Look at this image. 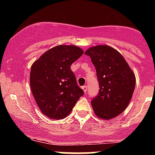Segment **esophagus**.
<instances>
[{
	"label": "esophagus",
	"mask_w": 155,
	"mask_h": 155,
	"mask_svg": "<svg viewBox=\"0 0 155 155\" xmlns=\"http://www.w3.org/2000/svg\"><path fill=\"white\" fill-rule=\"evenodd\" d=\"M82 90L84 91V92H85H85H87V86H86V85H85V86H82Z\"/></svg>",
	"instance_id": "34e87169"
}]
</instances>
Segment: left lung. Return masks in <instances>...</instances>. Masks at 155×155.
<instances>
[{
	"label": "left lung",
	"mask_w": 155,
	"mask_h": 155,
	"mask_svg": "<svg viewBox=\"0 0 155 155\" xmlns=\"http://www.w3.org/2000/svg\"><path fill=\"white\" fill-rule=\"evenodd\" d=\"M96 68L99 93L92 99L94 112L104 120L118 116L127 107L136 85V77L125 59L107 45L93 46L85 52Z\"/></svg>",
	"instance_id": "8db88e82"
}]
</instances>
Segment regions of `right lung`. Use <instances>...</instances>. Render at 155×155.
<instances>
[{
    "mask_svg": "<svg viewBox=\"0 0 155 155\" xmlns=\"http://www.w3.org/2000/svg\"><path fill=\"white\" fill-rule=\"evenodd\" d=\"M83 53L76 46L59 45L46 51L31 66V91L41 112L48 118H66L84 94L70 69Z\"/></svg>",
    "mask_w": 155,
    "mask_h": 155,
    "instance_id": "right-lung-1",
    "label": "right lung"
}]
</instances>
